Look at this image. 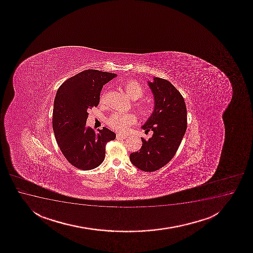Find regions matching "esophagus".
Here are the masks:
<instances>
[{"label": "esophagus", "instance_id": "1", "mask_svg": "<svg viewBox=\"0 0 253 253\" xmlns=\"http://www.w3.org/2000/svg\"><path fill=\"white\" fill-rule=\"evenodd\" d=\"M116 138L118 140H125V139L127 138V136H126V135H124V134H117Z\"/></svg>", "mask_w": 253, "mask_h": 253}]
</instances>
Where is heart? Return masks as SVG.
<instances>
[{
	"instance_id": "b5f03b06",
	"label": "heart",
	"mask_w": 253,
	"mask_h": 253,
	"mask_svg": "<svg viewBox=\"0 0 253 253\" xmlns=\"http://www.w3.org/2000/svg\"><path fill=\"white\" fill-rule=\"evenodd\" d=\"M126 94L130 97L132 100H138L144 94V89L140 84L135 81H128L124 84ZM105 100V95H101V102H103ZM138 108L143 115H148L152 112V108L146 104H139ZM137 121L136 117L132 113H114L107 119V125L114 130L119 132H126L131 125L135 124Z\"/></svg>"
}]
</instances>
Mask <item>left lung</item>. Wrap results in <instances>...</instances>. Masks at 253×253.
I'll list each match as a JSON object with an SVG mask.
<instances>
[{"label":"left lung","instance_id":"8db88e82","mask_svg":"<svg viewBox=\"0 0 253 253\" xmlns=\"http://www.w3.org/2000/svg\"><path fill=\"white\" fill-rule=\"evenodd\" d=\"M148 85L154 96V110L141 128L153 134L148 140L141 139L140 152L131 153L129 159L139 169L153 172L175 155L187 128V110L181 94L169 81L154 77Z\"/></svg>","mask_w":253,"mask_h":253}]
</instances>
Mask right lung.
<instances>
[{
	"label": "right lung",
	"mask_w": 253,
	"mask_h": 253,
	"mask_svg": "<svg viewBox=\"0 0 253 253\" xmlns=\"http://www.w3.org/2000/svg\"><path fill=\"white\" fill-rule=\"evenodd\" d=\"M116 74L88 69L69 78L57 89L52 127L61 152L73 166L90 170L104 161L106 145L116 138L103 127L95 134L87 127V110L97 107L101 89Z\"/></svg>",
	"instance_id": "1"
}]
</instances>
